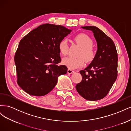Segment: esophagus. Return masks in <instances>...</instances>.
Masks as SVG:
<instances>
[{
  "instance_id": "1",
  "label": "esophagus",
  "mask_w": 131,
  "mask_h": 131,
  "mask_svg": "<svg viewBox=\"0 0 131 131\" xmlns=\"http://www.w3.org/2000/svg\"><path fill=\"white\" fill-rule=\"evenodd\" d=\"M67 72H68V74H73V73H74V71L71 70L70 69H68V70H67Z\"/></svg>"
}]
</instances>
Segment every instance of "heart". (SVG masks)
I'll return each instance as SVG.
<instances>
[{
    "mask_svg": "<svg viewBox=\"0 0 131 131\" xmlns=\"http://www.w3.org/2000/svg\"><path fill=\"white\" fill-rule=\"evenodd\" d=\"M74 40L81 47L77 56L78 57H68L63 59L62 63L68 68L74 69L80 68L84 64V59L86 63L92 62L96 57V51L92 47L93 41L91 38L85 33H80L75 35ZM58 49L63 56L68 52L69 46L66 39H63L59 42Z\"/></svg>",
    "mask_w": 131,
    "mask_h": 131,
    "instance_id": "b5f03b06",
    "label": "heart"
}]
</instances>
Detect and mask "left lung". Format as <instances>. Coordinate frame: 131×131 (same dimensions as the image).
<instances>
[{
	"instance_id": "8db88e82",
	"label": "left lung",
	"mask_w": 131,
	"mask_h": 131,
	"mask_svg": "<svg viewBox=\"0 0 131 131\" xmlns=\"http://www.w3.org/2000/svg\"><path fill=\"white\" fill-rule=\"evenodd\" d=\"M83 29L92 30L98 50L96 57L84 70L80 71L81 81L76 85L79 94L89 101L104 98L117 77V53L112 39L97 27L85 26Z\"/></svg>"
}]
</instances>
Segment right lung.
I'll return each mask as SVG.
<instances>
[{"label": "right lung", "mask_w": 131, "mask_h": 131, "mask_svg": "<svg viewBox=\"0 0 131 131\" xmlns=\"http://www.w3.org/2000/svg\"><path fill=\"white\" fill-rule=\"evenodd\" d=\"M72 30L62 26L43 24L19 42L15 55L17 84L30 95L42 96L56 86L59 75L68 68L61 62L58 45Z\"/></svg>", "instance_id": "right-lung-1"}]
</instances>
